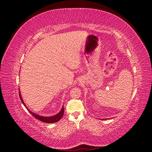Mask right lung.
I'll return each instance as SVG.
<instances>
[{
	"mask_svg": "<svg viewBox=\"0 0 152 152\" xmlns=\"http://www.w3.org/2000/svg\"><path fill=\"white\" fill-rule=\"evenodd\" d=\"M20 91V90H19ZM19 97H20V99L21 100L22 102L23 103L24 106L26 107V108H27V110H28V112L30 113L32 115L33 117H35L36 119H37L40 121H41L42 122H44V123H56V122H58L61 120V119L62 118V117L64 115V107H62L61 110L57 114L53 116H50V117H44V116H41V115H39L37 114V113H33V112H31V111H30L29 110H28V108H27V106H26L25 103L24 102L23 100V98H22L21 97V94H20V92L19 91Z\"/></svg>",
	"mask_w": 152,
	"mask_h": 152,
	"instance_id": "obj_1",
	"label": "right lung"
}]
</instances>
